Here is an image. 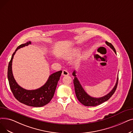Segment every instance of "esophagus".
<instances>
[{"mask_svg": "<svg viewBox=\"0 0 133 133\" xmlns=\"http://www.w3.org/2000/svg\"><path fill=\"white\" fill-rule=\"evenodd\" d=\"M62 75L63 76H67V75H69V73H68V72L67 70H64V71H62Z\"/></svg>", "mask_w": 133, "mask_h": 133, "instance_id": "esophagus-1", "label": "esophagus"}]
</instances>
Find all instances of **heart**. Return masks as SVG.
I'll return each mask as SVG.
<instances>
[{"instance_id":"1","label":"heart","mask_w":133,"mask_h":133,"mask_svg":"<svg viewBox=\"0 0 133 133\" xmlns=\"http://www.w3.org/2000/svg\"><path fill=\"white\" fill-rule=\"evenodd\" d=\"M80 53V50L79 48H74L70 52V53H69V54L66 55L65 57L67 59L71 58L73 57H75V56L79 55Z\"/></svg>"}]
</instances>
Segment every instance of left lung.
<instances>
[{
    "instance_id": "left-lung-1",
    "label": "left lung",
    "mask_w": 133,
    "mask_h": 133,
    "mask_svg": "<svg viewBox=\"0 0 133 133\" xmlns=\"http://www.w3.org/2000/svg\"><path fill=\"white\" fill-rule=\"evenodd\" d=\"M106 44L107 45L110 47L111 49L114 51L115 54H116V50L114 46L112 44L108 43L107 41H106ZM76 72L75 71L72 73V75L74 76V79L73 80V83L74 85V89H75V94L77 97L78 100L85 106H95L99 105V104L102 103L103 102L107 101L110 97L113 95V94L115 92L117 86V82H118V76L117 78L116 82L114 87L111 90V91L108 93L106 95L100 97H92L88 95L83 88L82 86H81L80 81H79L78 79L76 77Z\"/></svg>"
}]
</instances>
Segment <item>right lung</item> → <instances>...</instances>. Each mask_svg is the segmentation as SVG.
Listing matches in <instances>:
<instances>
[{"label":"right lung","mask_w":133,"mask_h":133,"mask_svg":"<svg viewBox=\"0 0 133 133\" xmlns=\"http://www.w3.org/2000/svg\"><path fill=\"white\" fill-rule=\"evenodd\" d=\"M31 44L30 41L19 45L12 54L9 64L8 70V78L11 91L16 99L20 102L27 106L40 107H43L51 101L54 96L56 87L62 71L54 73L49 76L45 84L41 87L33 90H27L20 86L14 78L12 73V61L14 55L19 49Z\"/></svg>","instance_id":"1"}]
</instances>
